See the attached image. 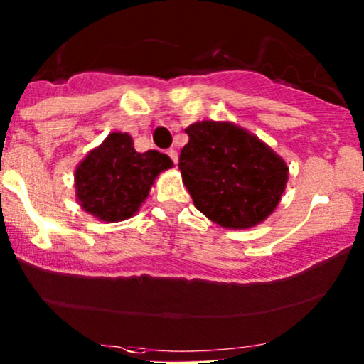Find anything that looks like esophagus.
<instances>
[{"label":"esophagus","instance_id":"obj_1","mask_svg":"<svg viewBox=\"0 0 364 364\" xmlns=\"http://www.w3.org/2000/svg\"><path fill=\"white\" fill-rule=\"evenodd\" d=\"M167 155L170 156V159H172L173 164H177V160H178V154H177V151L173 150V148H170V150H167Z\"/></svg>","mask_w":364,"mask_h":364}]
</instances>
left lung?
<instances>
[{
  "label": "left lung",
  "instance_id": "8db88e82",
  "mask_svg": "<svg viewBox=\"0 0 364 364\" xmlns=\"http://www.w3.org/2000/svg\"><path fill=\"white\" fill-rule=\"evenodd\" d=\"M178 156L182 182L205 218L230 230L263 223L280 203L289 167L267 143L230 121H197Z\"/></svg>",
  "mask_w": 364,
  "mask_h": 364
}]
</instances>
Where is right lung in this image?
<instances>
[{
  "label": "right lung",
  "instance_id": "add662e5",
  "mask_svg": "<svg viewBox=\"0 0 364 364\" xmlns=\"http://www.w3.org/2000/svg\"><path fill=\"white\" fill-rule=\"evenodd\" d=\"M172 160L156 150L138 154L128 133L114 132L75 168V197L91 216L118 223L134 216Z\"/></svg>",
  "mask_w": 364,
  "mask_h": 364
}]
</instances>
